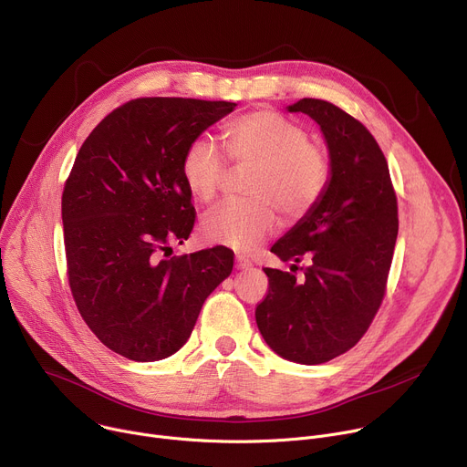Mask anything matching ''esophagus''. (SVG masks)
<instances>
[{
	"label": "esophagus",
	"instance_id": "1",
	"mask_svg": "<svg viewBox=\"0 0 467 467\" xmlns=\"http://www.w3.org/2000/svg\"><path fill=\"white\" fill-rule=\"evenodd\" d=\"M234 266H236L238 270H247V268H251V266H253V263H251V261H247L245 257H236Z\"/></svg>",
	"mask_w": 467,
	"mask_h": 467
}]
</instances>
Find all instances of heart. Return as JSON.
Returning <instances> with one entry per match:
<instances>
[{
    "label": "heart",
    "instance_id": "obj_1",
    "mask_svg": "<svg viewBox=\"0 0 467 467\" xmlns=\"http://www.w3.org/2000/svg\"><path fill=\"white\" fill-rule=\"evenodd\" d=\"M227 156L236 169H251L249 199L229 202L202 218L204 242L238 253L255 251L277 227V213L300 220L322 199L331 163L327 152L309 141L306 126L272 109L242 113L223 126ZM223 152L206 138L193 140L181 160V177L197 202L214 201L227 179Z\"/></svg>",
    "mask_w": 467,
    "mask_h": 467
}]
</instances>
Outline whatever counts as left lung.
Wrapping results in <instances>:
<instances>
[{
	"label": "left lung",
	"mask_w": 467,
	"mask_h": 467,
	"mask_svg": "<svg viewBox=\"0 0 467 467\" xmlns=\"http://www.w3.org/2000/svg\"><path fill=\"white\" fill-rule=\"evenodd\" d=\"M288 111L320 124L331 179L318 204L272 245L294 265L290 272L265 268L270 285L255 320L281 358L318 365L356 347L384 302L399 206L388 160L358 119L318 99H302ZM302 260L306 269L297 266ZM298 269L304 280L295 279Z\"/></svg>",
	"instance_id": "1"
}]
</instances>
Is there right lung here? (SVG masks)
<instances>
[{
    "mask_svg": "<svg viewBox=\"0 0 467 467\" xmlns=\"http://www.w3.org/2000/svg\"><path fill=\"white\" fill-rule=\"evenodd\" d=\"M234 106L134 99L97 124L74 160L61 197L68 286L99 341L132 361L179 352L233 270L234 253L223 245L163 257L195 223L182 154Z\"/></svg>",
    "mask_w": 467,
    "mask_h": 467,
    "instance_id": "obj_1",
    "label": "right lung"
}]
</instances>
